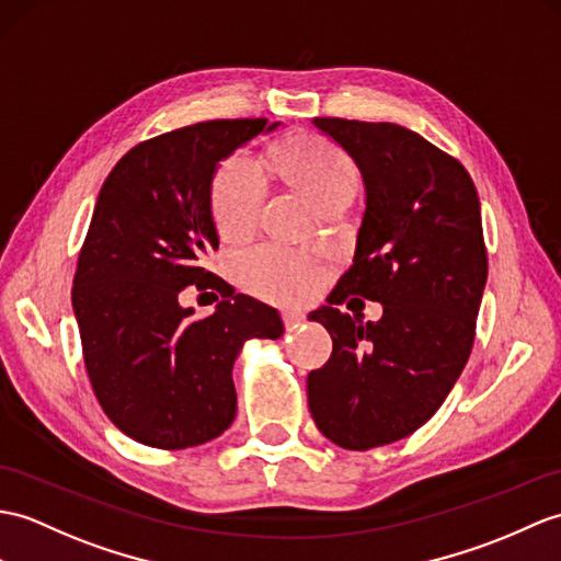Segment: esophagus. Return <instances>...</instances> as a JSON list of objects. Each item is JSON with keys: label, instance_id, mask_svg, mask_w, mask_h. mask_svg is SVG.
Here are the masks:
<instances>
[{"label": "esophagus", "instance_id": "obj_1", "mask_svg": "<svg viewBox=\"0 0 561 561\" xmlns=\"http://www.w3.org/2000/svg\"><path fill=\"white\" fill-rule=\"evenodd\" d=\"M282 322L286 324V330H294L301 322H306V312L296 310V308H286V310H282Z\"/></svg>", "mask_w": 561, "mask_h": 561}]
</instances>
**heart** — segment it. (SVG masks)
I'll list each match as a JSON object with an SVG mask.
<instances>
[{
  "instance_id": "heart-1",
  "label": "heart",
  "mask_w": 561,
  "mask_h": 561,
  "mask_svg": "<svg viewBox=\"0 0 561 561\" xmlns=\"http://www.w3.org/2000/svg\"><path fill=\"white\" fill-rule=\"evenodd\" d=\"M277 172L304 191L318 207L340 193H354L356 169L346 154L320 136H291L272 150ZM265 181L249 154L237 152L219 164L213 179L210 207L217 229L229 239L245 237L257 221ZM239 282L267 301L289 304L304 298L318 279V270L301 253L279 245H257L237 260Z\"/></svg>"
}]
</instances>
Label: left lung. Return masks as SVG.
I'll return each instance as SVG.
<instances>
[{
  "label": "left lung",
  "instance_id": "1",
  "mask_svg": "<svg viewBox=\"0 0 561 561\" xmlns=\"http://www.w3.org/2000/svg\"><path fill=\"white\" fill-rule=\"evenodd\" d=\"M356 160L366 184L354 263L310 312L332 356L308 375L320 433L354 451L409 437L433 419L471 356L488 279L480 201L463 164L409 128L316 116ZM383 304L360 323L334 305ZM354 301V298H351Z\"/></svg>",
  "mask_w": 561,
  "mask_h": 561
}]
</instances>
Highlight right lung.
Segmentation results:
<instances>
[{
    "instance_id": "right-lung-1",
    "label": "right lung",
    "mask_w": 561,
    "mask_h": 561,
    "mask_svg": "<svg viewBox=\"0 0 561 561\" xmlns=\"http://www.w3.org/2000/svg\"><path fill=\"white\" fill-rule=\"evenodd\" d=\"M267 119L201 122L138 142L100 188L71 301L85 370L107 419L154 449H186L237 415L231 368L249 340H277L275 308L203 267L217 249V162L272 131ZM226 296L207 319L178 306L186 285Z\"/></svg>"
}]
</instances>
